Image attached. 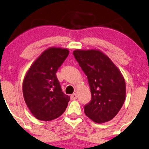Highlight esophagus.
Returning a JSON list of instances; mask_svg holds the SVG:
<instances>
[{
    "label": "esophagus",
    "instance_id": "esophagus-1",
    "mask_svg": "<svg viewBox=\"0 0 149 149\" xmlns=\"http://www.w3.org/2000/svg\"><path fill=\"white\" fill-rule=\"evenodd\" d=\"M77 97H78V96H77L76 93H73V94H72L71 95V100H76Z\"/></svg>",
    "mask_w": 149,
    "mask_h": 149
}]
</instances>
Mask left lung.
<instances>
[{"label":"left lung","instance_id":"left-lung-1","mask_svg":"<svg viewBox=\"0 0 149 149\" xmlns=\"http://www.w3.org/2000/svg\"><path fill=\"white\" fill-rule=\"evenodd\" d=\"M73 54L91 88V100L84 106L85 114L97 123L112 120L125 99V82L121 73L99 50L76 49Z\"/></svg>","mask_w":149,"mask_h":149}]
</instances>
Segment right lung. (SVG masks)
<instances>
[{
	"label": "right lung",
	"mask_w": 149,
	"mask_h": 149,
	"mask_svg": "<svg viewBox=\"0 0 149 149\" xmlns=\"http://www.w3.org/2000/svg\"><path fill=\"white\" fill-rule=\"evenodd\" d=\"M68 54L67 49L50 47L38 57L26 74L24 98L37 119H55L67 108L70 97L62 91L56 73Z\"/></svg>",
	"instance_id": "1"
}]
</instances>
